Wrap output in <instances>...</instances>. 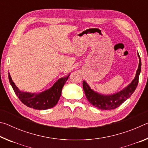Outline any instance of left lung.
<instances>
[{
  "instance_id": "1",
  "label": "left lung",
  "mask_w": 148,
  "mask_h": 148,
  "mask_svg": "<svg viewBox=\"0 0 148 148\" xmlns=\"http://www.w3.org/2000/svg\"><path fill=\"white\" fill-rule=\"evenodd\" d=\"M138 57L139 58V64L136 72V76L128 86L118 92L110 95L100 93L92 90L87 82L84 80V91L86 98L92 106L101 110H114L119 107L131 96L138 84L139 76L141 72L142 63L138 53Z\"/></svg>"
}]
</instances>
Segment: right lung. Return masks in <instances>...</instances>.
<instances>
[{"label": "right lung", "instance_id": "right-lung-1", "mask_svg": "<svg viewBox=\"0 0 148 148\" xmlns=\"http://www.w3.org/2000/svg\"><path fill=\"white\" fill-rule=\"evenodd\" d=\"M69 76L70 74L68 76L61 77L53 84V86L44 91L40 92H29L22 91L19 89L12 81L10 74L8 73L10 83L20 101L27 106L39 110L51 108L56 106L61 95L62 87Z\"/></svg>", "mask_w": 148, "mask_h": 148}]
</instances>
